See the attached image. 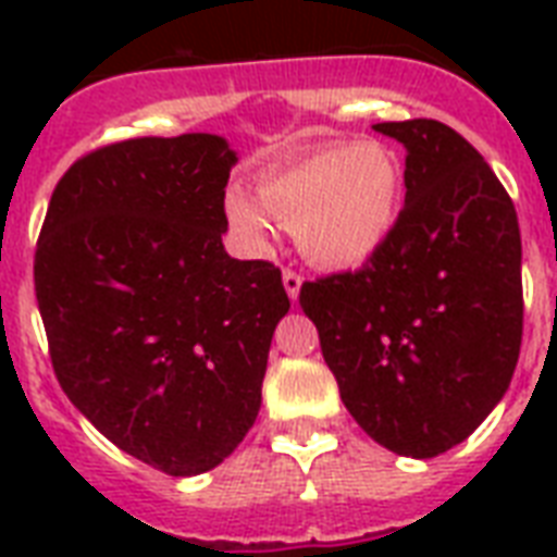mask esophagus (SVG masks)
I'll use <instances>...</instances> for the list:
<instances>
[{
  "mask_svg": "<svg viewBox=\"0 0 557 557\" xmlns=\"http://www.w3.org/2000/svg\"><path fill=\"white\" fill-rule=\"evenodd\" d=\"M283 286H286V295L292 297V300H297V295H300V286H304V277L297 274V271H283Z\"/></svg>",
  "mask_w": 557,
  "mask_h": 557,
  "instance_id": "34e87169",
  "label": "esophagus"
}]
</instances>
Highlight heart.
Returning a JSON list of instances; mask_svg holds the SVG:
<instances>
[{"label": "heart", "instance_id": "b5f03b06", "mask_svg": "<svg viewBox=\"0 0 557 557\" xmlns=\"http://www.w3.org/2000/svg\"><path fill=\"white\" fill-rule=\"evenodd\" d=\"M257 202L239 187L225 193V216L253 248H269L274 222L295 231L306 260L358 269L389 243L401 216L405 170L387 144H321L269 170Z\"/></svg>", "mask_w": 557, "mask_h": 557}]
</instances>
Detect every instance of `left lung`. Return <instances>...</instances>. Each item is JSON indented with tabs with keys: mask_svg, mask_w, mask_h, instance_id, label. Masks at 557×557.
I'll use <instances>...</instances> for the list:
<instances>
[{
	"mask_svg": "<svg viewBox=\"0 0 557 557\" xmlns=\"http://www.w3.org/2000/svg\"><path fill=\"white\" fill-rule=\"evenodd\" d=\"M405 147V208L364 269L304 283L300 306L367 436L431 459L506 396L520 356V227L509 193L450 126L375 124Z\"/></svg>",
	"mask_w": 557,
	"mask_h": 557,
	"instance_id": "left-lung-1",
	"label": "left lung"
}]
</instances>
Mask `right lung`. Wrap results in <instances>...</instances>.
<instances>
[{"instance_id": "right-lung-1", "label": "right lung", "mask_w": 557, "mask_h": 557, "mask_svg": "<svg viewBox=\"0 0 557 557\" xmlns=\"http://www.w3.org/2000/svg\"><path fill=\"white\" fill-rule=\"evenodd\" d=\"M222 135L133 138L54 187L34 288L57 381L129 457L170 476L216 468L262 405L280 269L227 257Z\"/></svg>"}]
</instances>
